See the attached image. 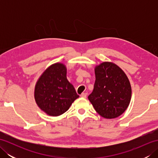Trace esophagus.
<instances>
[{
  "label": "esophagus",
  "instance_id": "esophagus-1",
  "mask_svg": "<svg viewBox=\"0 0 158 158\" xmlns=\"http://www.w3.org/2000/svg\"><path fill=\"white\" fill-rule=\"evenodd\" d=\"M86 96H87V93H82L81 94V98H86Z\"/></svg>",
  "mask_w": 158,
  "mask_h": 158
}]
</instances>
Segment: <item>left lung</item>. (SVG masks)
Segmentation results:
<instances>
[{
    "label": "left lung",
    "mask_w": 158,
    "mask_h": 158,
    "mask_svg": "<svg viewBox=\"0 0 158 158\" xmlns=\"http://www.w3.org/2000/svg\"><path fill=\"white\" fill-rule=\"evenodd\" d=\"M94 72L96 81L88 99L100 116L116 118L130 105L132 89L129 79L123 70L111 62L96 66Z\"/></svg>",
    "instance_id": "obj_1"
}]
</instances>
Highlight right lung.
I'll use <instances>...</instances> for the list:
<instances>
[{
  "mask_svg": "<svg viewBox=\"0 0 158 158\" xmlns=\"http://www.w3.org/2000/svg\"><path fill=\"white\" fill-rule=\"evenodd\" d=\"M67 69L63 63L50 65L40 76L35 87L36 105L47 115H61L78 98L75 88L67 79Z\"/></svg>",
  "mask_w": 158,
  "mask_h": 158,
  "instance_id": "1",
  "label": "right lung"
}]
</instances>
